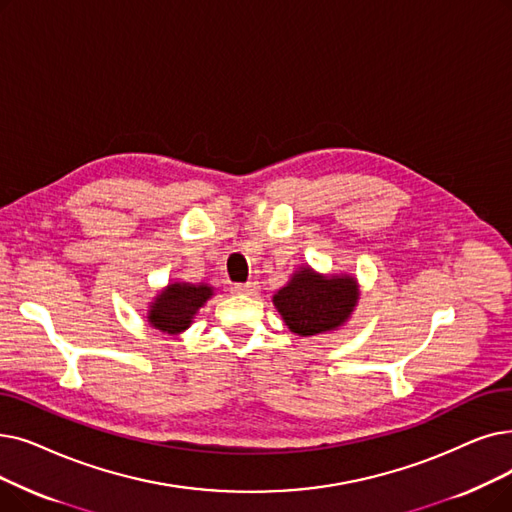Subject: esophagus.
Listing matches in <instances>:
<instances>
[{
	"label": "esophagus",
	"instance_id": "esophagus-1",
	"mask_svg": "<svg viewBox=\"0 0 512 512\" xmlns=\"http://www.w3.org/2000/svg\"><path fill=\"white\" fill-rule=\"evenodd\" d=\"M234 295H244V297H253L257 293V284L255 282H247V284H234L232 286Z\"/></svg>",
	"mask_w": 512,
	"mask_h": 512
}]
</instances>
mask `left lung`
<instances>
[{"mask_svg":"<svg viewBox=\"0 0 512 512\" xmlns=\"http://www.w3.org/2000/svg\"><path fill=\"white\" fill-rule=\"evenodd\" d=\"M360 288L353 276H322L305 265L274 295V305L295 335L311 337L341 328L358 305Z\"/></svg>","mask_w":512,"mask_h":512,"instance_id":"left-lung-1","label":"left lung"}]
</instances>
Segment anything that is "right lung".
Wrapping results in <instances>:
<instances>
[{"instance_id":"1","label":"right lung","mask_w":512,"mask_h":512,"mask_svg":"<svg viewBox=\"0 0 512 512\" xmlns=\"http://www.w3.org/2000/svg\"><path fill=\"white\" fill-rule=\"evenodd\" d=\"M213 297V286L209 284H190V282H171L154 297L148 307V322L167 335H180L201 309Z\"/></svg>"}]
</instances>
